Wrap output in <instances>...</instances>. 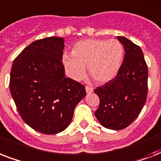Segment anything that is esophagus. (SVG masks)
<instances>
[{
  "label": "esophagus",
  "mask_w": 161,
  "mask_h": 161,
  "mask_svg": "<svg viewBox=\"0 0 161 161\" xmlns=\"http://www.w3.org/2000/svg\"><path fill=\"white\" fill-rule=\"evenodd\" d=\"M85 89H86V92H87L88 93H92V92L93 91V88H92V87H89V86H86Z\"/></svg>",
  "instance_id": "34e87169"
}]
</instances>
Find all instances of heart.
<instances>
[{"instance_id": "1", "label": "heart", "mask_w": 161, "mask_h": 161, "mask_svg": "<svg viewBox=\"0 0 161 161\" xmlns=\"http://www.w3.org/2000/svg\"><path fill=\"white\" fill-rule=\"evenodd\" d=\"M124 47L116 39H87L73 46L72 55L63 56L68 75L79 79L88 66L89 75L97 83H106L114 78L119 71L124 58Z\"/></svg>"}]
</instances>
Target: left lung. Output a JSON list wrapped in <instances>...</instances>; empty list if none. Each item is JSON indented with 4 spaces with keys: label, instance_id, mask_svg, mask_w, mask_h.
<instances>
[{
    "label": "left lung",
    "instance_id": "1",
    "mask_svg": "<svg viewBox=\"0 0 161 161\" xmlns=\"http://www.w3.org/2000/svg\"><path fill=\"white\" fill-rule=\"evenodd\" d=\"M125 58L117 75L94 89L99 106L94 112L103 127L114 130L128 127L141 112L147 98L148 67L140 47L125 36Z\"/></svg>",
    "mask_w": 161,
    "mask_h": 161
}]
</instances>
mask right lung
Listing matches in <instances>:
<instances>
[{
  "mask_svg": "<svg viewBox=\"0 0 161 161\" xmlns=\"http://www.w3.org/2000/svg\"><path fill=\"white\" fill-rule=\"evenodd\" d=\"M64 39L50 36L31 42L13 61L10 90L23 121L42 134L62 132L86 95L82 83L67 78Z\"/></svg>",
  "mask_w": 161,
  "mask_h": 161,
  "instance_id": "add662e5",
  "label": "right lung"
}]
</instances>
